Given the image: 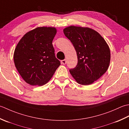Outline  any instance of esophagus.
Listing matches in <instances>:
<instances>
[{"mask_svg": "<svg viewBox=\"0 0 129 129\" xmlns=\"http://www.w3.org/2000/svg\"><path fill=\"white\" fill-rule=\"evenodd\" d=\"M61 63H62L63 64H66V63H67L66 60V59L62 60V61H61Z\"/></svg>", "mask_w": 129, "mask_h": 129, "instance_id": "esophagus-1", "label": "esophagus"}]
</instances>
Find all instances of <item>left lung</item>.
Returning <instances> with one entry per match:
<instances>
[{
	"label": "left lung",
	"instance_id": "left-lung-1",
	"mask_svg": "<svg viewBox=\"0 0 129 129\" xmlns=\"http://www.w3.org/2000/svg\"><path fill=\"white\" fill-rule=\"evenodd\" d=\"M63 33L74 46L78 63L70 72L78 83L89 85L106 72L110 62L108 44L100 34L87 27L70 26Z\"/></svg>",
	"mask_w": 129,
	"mask_h": 129
}]
</instances>
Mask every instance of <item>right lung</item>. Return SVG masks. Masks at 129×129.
Listing matches in <instances>:
<instances>
[{"mask_svg": "<svg viewBox=\"0 0 129 129\" xmlns=\"http://www.w3.org/2000/svg\"><path fill=\"white\" fill-rule=\"evenodd\" d=\"M56 33L54 27H37L26 33L17 44L15 66L23 79L31 86L45 85L61 64L52 45Z\"/></svg>", "mask_w": 129, "mask_h": 129, "instance_id": "obj_1", "label": "right lung"}]
</instances>
